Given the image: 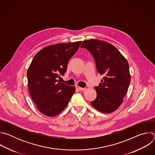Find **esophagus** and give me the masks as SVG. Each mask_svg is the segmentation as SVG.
Masks as SVG:
<instances>
[{
	"label": "esophagus",
	"mask_w": 155,
	"mask_h": 155,
	"mask_svg": "<svg viewBox=\"0 0 155 155\" xmlns=\"http://www.w3.org/2000/svg\"><path fill=\"white\" fill-rule=\"evenodd\" d=\"M76 90H78V91H83L84 90V88L83 87H80L78 86H76Z\"/></svg>",
	"instance_id": "1"
}]
</instances>
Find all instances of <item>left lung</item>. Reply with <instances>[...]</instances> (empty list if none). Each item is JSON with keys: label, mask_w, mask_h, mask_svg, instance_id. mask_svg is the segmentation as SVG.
Listing matches in <instances>:
<instances>
[{"label": "left lung", "mask_w": 155, "mask_h": 155, "mask_svg": "<svg viewBox=\"0 0 155 155\" xmlns=\"http://www.w3.org/2000/svg\"><path fill=\"white\" fill-rule=\"evenodd\" d=\"M81 48L93 55L98 73L104 77L94 88L96 99L91 102L99 111L110 114L123 103L130 81L129 64L126 59L112 44L91 39L83 41Z\"/></svg>", "instance_id": "8db88e82"}]
</instances>
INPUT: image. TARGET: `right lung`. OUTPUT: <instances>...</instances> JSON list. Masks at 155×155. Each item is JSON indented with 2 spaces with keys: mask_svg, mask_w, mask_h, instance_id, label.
Wrapping results in <instances>:
<instances>
[{
  "mask_svg": "<svg viewBox=\"0 0 155 155\" xmlns=\"http://www.w3.org/2000/svg\"><path fill=\"white\" fill-rule=\"evenodd\" d=\"M81 41L46 47L33 58L27 72L30 95L43 115L54 117L69 104L75 91L57 80L67 71L69 59L78 50Z\"/></svg>",
  "mask_w": 155,
  "mask_h": 155,
  "instance_id": "1",
  "label": "right lung"
}]
</instances>
